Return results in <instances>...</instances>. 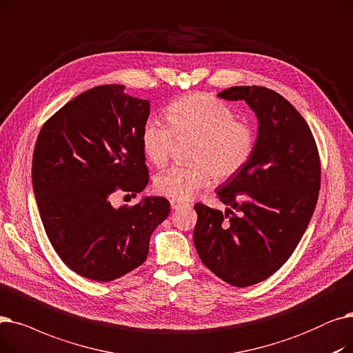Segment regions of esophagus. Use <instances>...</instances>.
I'll return each instance as SVG.
<instances>
[{
    "mask_svg": "<svg viewBox=\"0 0 353 353\" xmlns=\"http://www.w3.org/2000/svg\"><path fill=\"white\" fill-rule=\"evenodd\" d=\"M170 204H171V208H172V210H178V208H181V207L183 205L182 203H178V201H175V199H171Z\"/></svg>",
    "mask_w": 353,
    "mask_h": 353,
    "instance_id": "esophagus-1",
    "label": "esophagus"
}]
</instances>
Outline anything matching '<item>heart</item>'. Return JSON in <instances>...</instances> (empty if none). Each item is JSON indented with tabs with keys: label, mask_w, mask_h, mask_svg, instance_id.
Masks as SVG:
<instances>
[{
	"label": "heart",
	"mask_w": 353,
	"mask_h": 353,
	"mask_svg": "<svg viewBox=\"0 0 353 353\" xmlns=\"http://www.w3.org/2000/svg\"><path fill=\"white\" fill-rule=\"evenodd\" d=\"M168 123L149 117L141 132L146 158L157 166L170 159L175 137L195 138L190 165H176L158 175L155 190L175 201H190L207 188L212 176L232 178L254 150V130L237 121L232 109L208 93L182 96L166 108Z\"/></svg>",
	"instance_id": "obj_1"
}]
</instances>
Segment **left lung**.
I'll use <instances>...</instances> for the list:
<instances>
[{
  "label": "left lung",
  "mask_w": 353,
  "mask_h": 353,
  "mask_svg": "<svg viewBox=\"0 0 353 353\" xmlns=\"http://www.w3.org/2000/svg\"><path fill=\"white\" fill-rule=\"evenodd\" d=\"M218 97L250 106L257 138L241 171L215 190L230 208L195 204L194 244L215 276L247 288L270 277L293 254L317 203L321 161L309 125L274 90L234 86Z\"/></svg>",
  "instance_id": "8db88e82"
}]
</instances>
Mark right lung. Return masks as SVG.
I'll list each match as a JSON object with an SVG mask.
<instances>
[{"instance_id":"right-lung-1","label":"right lung","mask_w":353,"mask_h":353,"mask_svg":"<svg viewBox=\"0 0 353 353\" xmlns=\"http://www.w3.org/2000/svg\"><path fill=\"white\" fill-rule=\"evenodd\" d=\"M148 100L122 85L83 92L41 128L32 155V190L47 237L83 277L112 281L148 257L154 230L170 214L162 196L114 208L119 188L135 195L149 181L141 132Z\"/></svg>"}]
</instances>
